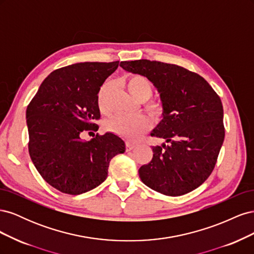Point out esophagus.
Instances as JSON below:
<instances>
[{
    "label": "esophagus",
    "instance_id": "34e87169",
    "mask_svg": "<svg viewBox=\"0 0 254 254\" xmlns=\"http://www.w3.org/2000/svg\"><path fill=\"white\" fill-rule=\"evenodd\" d=\"M134 147H135V145H134V144L130 143V142H126V151L132 150Z\"/></svg>",
    "mask_w": 254,
    "mask_h": 254
}]
</instances>
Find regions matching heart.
Instances as JSON below:
<instances>
[{
    "instance_id": "heart-1",
    "label": "heart",
    "mask_w": 254,
    "mask_h": 254,
    "mask_svg": "<svg viewBox=\"0 0 254 254\" xmlns=\"http://www.w3.org/2000/svg\"><path fill=\"white\" fill-rule=\"evenodd\" d=\"M126 88L136 101L143 102L145 111L152 119L159 120L162 118L164 106L157 99H149L153 93V84L147 77L140 74L129 76L126 81ZM110 89L111 84L106 82L98 91L97 103L102 112H107L106 97ZM107 127L110 131L129 141H136L149 129L150 122L144 115H117L108 122Z\"/></svg>"
}]
</instances>
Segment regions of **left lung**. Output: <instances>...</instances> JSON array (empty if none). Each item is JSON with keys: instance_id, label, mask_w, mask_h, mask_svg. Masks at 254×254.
Wrapping results in <instances>:
<instances>
[{"instance_id": "8db88e82", "label": "left lung", "mask_w": 254, "mask_h": 254, "mask_svg": "<svg viewBox=\"0 0 254 254\" xmlns=\"http://www.w3.org/2000/svg\"><path fill=\"white\" fill-rule=\"evenodd\" d=\"M120 65L147 77L164 106L163 120L150 134L170 144L153 146L151 161L139 170L143 183L167 196L200 187L213 172L225 140L220 97L200 75L179 65L147 59Z\"/></svg>"}]
</instances>
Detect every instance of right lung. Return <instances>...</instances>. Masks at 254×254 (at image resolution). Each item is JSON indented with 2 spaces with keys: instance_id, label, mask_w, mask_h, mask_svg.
Listing matches in <instances>:
<instances>
[{
  "instance_id": "right-lung-1",
  "label": "right lung",
  "mask_w": 254,
  "mask_h": 254,
  "mask_svg": "<svg viewBox=\"0 0 254 254\" xmlns=\"http://www.w3.org/2000/svg\"><path fill=\"white\" fill-rule=\"evenodd\" d=\"M120 61L80 63L57 68L43 80L26 109L28 151L37 171L61 193L79 195L108 176L111 159L125 151L121 137L107 132L91 141L101 118L97 95Z\"/></svg>"
}]
</instances>
